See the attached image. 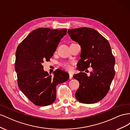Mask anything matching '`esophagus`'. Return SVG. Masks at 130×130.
Instances as JSON below:
<instances>
[{"instance_id": "obj_1", "label": "esophagus", "mask_w": 130, "mask_h": 130, "mask_svg": "<svg viewBox=\"0 0 130 130\" xmlns=\"http://www.w3.org/2000/svg\"><path fill=\"white\" fill-rule=\"evenodd\" d=\"M72 77H73V75H72V74H71V73H69V79H72Z\"/></svg>"}]
</instances>
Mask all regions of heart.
Masks as SVG:
<instances>
[{
  "instance_id": "heart-1",
  "label": "heart",
  "mask_w": 130,
  "mask_h": 130,
  "mask_svg": "<svg viewBox=\"0 0 130 130\" xmlns=\"http://www.w3.org/2000/svg\"><path fill=\"white\" fill-rule=\"evenodd\" d=\"M61 65L62 68H64L66 70L68 71H71L72 69V66H71V63L69 62H64L61 64Z\"/></svg>"
}]
</instances>
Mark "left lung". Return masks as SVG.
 I'll use <instances>...</instances> for the list:
<instances>
[{
	"instance_id": "obj_1",
	"label": "left lung",
	"mask_w": 130,
	"mask_h": 130,
	"mask_svg": "<svg viewBox=\"0 0 130 130\" xmlns=\"http://www.w3.org/2000/svg\"><path fill=\"white\" fill-rule=\"evenodd\" d=\"M68 33L81 47L77 68L81 72L73 76L79 83L76 98L82 103L98 102L108 93L115 76V58L109 43L98 31L90 28L69 29ZM90 66L93 71L88 76L83 71Z\"/></svg>"
}]
</instances>
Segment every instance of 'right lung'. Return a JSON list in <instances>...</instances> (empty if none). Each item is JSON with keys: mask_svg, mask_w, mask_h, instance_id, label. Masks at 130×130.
<instances>
[{"mask_svg": "<svg viewBox=\"0 0 130 130\" xmlns=\"http://www.w3.org/2000/svg\"><path fill=\"white\" fill-rule=\"evenodd\" d=\"M66 29L39 28L32 31L17 47L14 68L18 86L34 105L46 106L56 99V87L67 81L69 75L62 70L54 76L44 71V60L52 57L60 40L66 35Z\"/></svg>", "mask_w": 130, "mask_h": 130, "instance_id": "right-lung-1", "label": "right lung"}]
</instances>
